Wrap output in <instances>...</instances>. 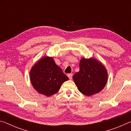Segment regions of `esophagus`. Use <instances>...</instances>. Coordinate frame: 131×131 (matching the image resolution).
<instances>
[{"mask_svg": "<svg viewBox=\"0 0 131 131\" xmlns=\"http://www.w3.org/2000/svg\"><path fill=\"white\" fill-rule=\"evenodd\" d=\"M72 76H73V74H72V73H69V74H68V76L70 80H72Z\"/></svg>", "mask_w": 131, "mask_h": 131, "instance_id": "obj_1", "label": "esophagus"}]
</instances>
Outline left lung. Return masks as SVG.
<instances>
[{
    "instance_id": "obj_1",
    "label": "left lung",
    "mask_w": 131,
    "mask_h": 131,
    "mask_svg": "<svg viewBox=\"0 0 131 131\" xmlns=\"http://www.w3.org/2000/svg\"><path fill=\"white\" fill-rule=\"evenodd\" d=\"M74 81L80 92L90 96L100 92L105 87L107 73L102 64L93 58H82L80 71L73 75Z\"/></svg>"
}]
</instances>
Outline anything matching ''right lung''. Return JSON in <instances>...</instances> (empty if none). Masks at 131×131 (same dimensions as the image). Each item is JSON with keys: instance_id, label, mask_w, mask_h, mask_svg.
I'll return each mask as SVG.
<instances>
[{"instance_id": "right-lung-1", "label": "right lung", "mask_w": 131, "mask_h": 131, "mask_svg": "<svg viewBox=\"0 0 131 131\" xmlns=\"http://www.w3.org/2000/svg\"><path fill=\"white\" fill-rule=\"evenodd\" d=\"M30 76L35 89L47 96L56 94L62 84L69 79L51 57H44L35 64Z\"/></svg>"}]
</instances>
